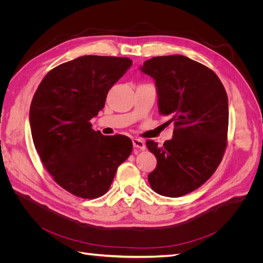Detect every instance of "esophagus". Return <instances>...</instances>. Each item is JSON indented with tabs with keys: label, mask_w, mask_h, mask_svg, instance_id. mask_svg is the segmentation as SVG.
I'll return each mask as SVG.
<instances>
[{
	"label": "esophagus",
	"mask_w": 263,
	"mask_h": 263,
	"mask_svg": "<svg viewBox=\"0 0 263 263\" xmlns=\"http://www.w3.org/2000/svg\"><path fill=\"white\" fill-rule=\"evenodd\" d=\"M133 145L135 148L140 149V150H145L146 149V145H145V141L142 139L139 138H134L133 139Z\"/></svg>",
	"instance_id": "esophagus-1"
}]
</instances>
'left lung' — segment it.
Returning a JSON list of instances; mask_svg holds the SVG:
<instances>
[{"label": "left lung", "mask_w": 263, "mask_h": 263, "mask_svg": "<svg viewBox=\"0 0 263 263\" xmlns=\"http://www.w3.org/2000/svg\"><path fill=\"white\" fill-rule=\"evenodd\" d=\"M140 70L156 81L159 112L174 125L172 139L162 147L146 141L157 158L148 181L160 195H185L213 176L224 156L227 93L213 70L181 54L154 57Z\"/></svg>", "instance_id": "1"}]
</instances>
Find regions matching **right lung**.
Masks as SVG:
<instances>
[{"label": "right lung", "instance_id": "obj_1", "mask_svg": "<svg viewBox=\"0 0 263 263\" xmlns=\"http://www.w3.org/2000/svg\"><path fill=\"white\" fill-rule=\"evenodd\" d=\"M132 65L129 58L83 55L50 70L34 94L29 123L35 148L53 180L71 194L104 195L132 154L128 137L104 136L90 123Z\"/></svg>", "mask_w": 263, "mask_h": 263}]
</instances>
